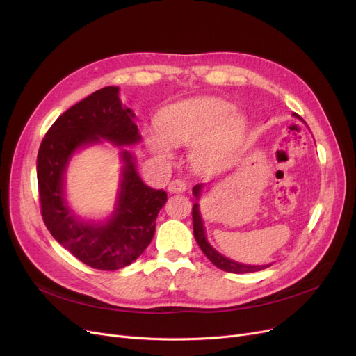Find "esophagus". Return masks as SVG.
<instances>
[{"mask_svg": "<svg viewBox=\"0 0 356 356\" xmlns=\"http://www.w3.org/2000/svg\"><path fill=\"white\" fill-rule=\"evenodd\" d=\"M186 188H187V186H186V182L182 181V179L170 181L169 186H168L169 193H182V191H186Z\"/></svg>", "mask_w": 356, "mask_h": 356, "instance_id": "esophagus-1", "label": "esophagus"}]
</instances>
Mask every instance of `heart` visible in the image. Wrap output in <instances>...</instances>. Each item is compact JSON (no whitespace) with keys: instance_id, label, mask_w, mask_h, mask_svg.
Wrapping results in <instances>:
<instances>
[{"instance_id":"heart-1","label":"heart","mask_w":356,"mask_h":356,"mask_svg":"<svg viewBox=\"0 0 356 356\" xmlns=\"http://www.w3.org/2000/svg\"><path fill=\"white\" fill-rule=\"evenodd\" d=\"M245 127L243 115L218 98H200L168 106L159 115L158 135L148 136L152 152L170 157L169 144L191 147V160L207 168L229 154Z\"/></svg>"}]
</instances>
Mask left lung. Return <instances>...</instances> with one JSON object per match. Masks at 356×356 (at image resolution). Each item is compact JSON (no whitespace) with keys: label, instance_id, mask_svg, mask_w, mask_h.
Instances as JSON below:
<instances>
[{"label":"left lung","instance_id":"left-lung-1","mask_svg":"<svg viewBox=\"0 0 356 356\" xmlns=\"http://www.w3.org/2000/svg\"><path fill=\"white\" fill-rule=\"evenodd\" d=\"M294 115L298 117L301 120L300 115H297V114H294ZM203 187H204V184H202V182H200V184H196L195 187H193V195H195V197H196V203L193 204V212H191V215H193V232H195V239L199 243L200 250L203 251L204 255L209 258V261L213 266H217L218 268H221V270L229 272V273H251V272L263 270V268H267L268 266H272V264H266V266L242 264V263L230 260V258L224 257L218 251L213 250V248L209 245V242L207 239V233H204V225H203V221H202V215H200L199 203H197V200L200 199Z\"/></svg>","mask_w":356,"mask_h":356}]
</instances>
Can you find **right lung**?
<instances>
[{"label":"right lung","mask_w":356,"mask_h":356,"mask_svg":"<svg viewBox=\"0 0 356 356\" xmlns=\"http://www.w3.org/2000/svg\"><path fill=\"white\" fill-rule=\"evenodd\" d=\"M132 110L122 105L118 88L108 86L72 105L51 124L37 156L41 215L46 227L63 248L98 270H117L144 252L156 232L157 213L166 191L145 186L135 159L122 149L123 170L115 209L105 222L79 220L63 197V174L79 148L102 139L118 147L141 141Z\"/></svg>","instance_id":"1"}]
</instances>
